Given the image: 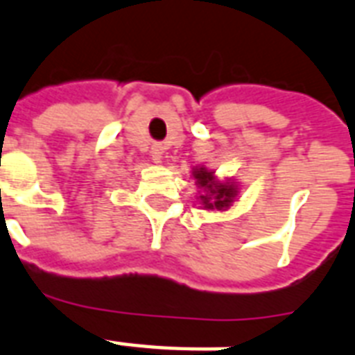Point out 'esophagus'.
I'll use <instances>...</instances> for the list:
<instances>
[{"label":"esophagus","instance_id":"esophagus-1","mask_svg":"<svg viewBox=\"0 0 355 355\" xmlns=\"http://www.w3.org/2000/svg\"><path fill=\"white\" fill-rule=\"evenodd\" d=\"M150 156H153V160L156 164H160L162 162V147L160 145H153V149H150Z\"/></svg>","mask_w":355,"mask_h":355}]
</instances>
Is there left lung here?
I'll return each instance as SVG.
<instances>
[{
    "label": "left lung",
    "instance_id": "8db88e82",
    "mask_svg": "<svg viewBox=\"0 0 355 355\" xmlns=\"http://www.w3.org/2000/svg\"><path fill=\"white\" fill-rule=\"evenodd\" d=\"M193 178H197V184L205 189V195H200V202L206 210H225L236 199V186L230 182H216L214 171H208L206 167L195 169Z\"/></svg>",
    "mask_w": 355,
    "mask_h": 355
}]
</instances>
